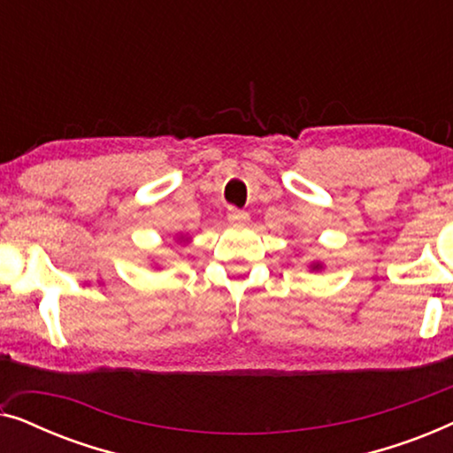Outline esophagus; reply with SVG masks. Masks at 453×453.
Instances as JSON below:
<instances>
[{"label":"esophagus","mask_w":453,"mask_h":453,"mask_svg":"<svg viewBox=\"0 0 453 453\" xmlns=\"http://www.w3.org/2000/svg\"><path fill=\"white\" fill-rule=\"evenodd\" d=\"M226 219H228V222H231V225H239V226H243V225H247V222H250V214L243 212V210L231 208V210H228Z\"/></svg>","instance_id":"34e87169"}]
</instances>
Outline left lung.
Listing matches in <instances>:
<instances>
[{"instance_id": "8db88e82", "label": "left lung", "mask_w": 453, "mask_h": 453, "mask_svg": "<svg viewBox=\"0 0 453 453\" xmlns=\"http://www.w3.org/2000/svg\"><path fill=\"white\" fill-rule=\"evenodd\" d=\"M321 268H324V264H321L319 259H313V262L309 264V270H311V272H319Z\"/></svg>"}]
</instances>
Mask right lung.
I'll return each instance as SVG.
<instances>
[{
  "instance_id": "add662e5",
  "label": "right lung",
  "mask_w": 453,
  "mask_h": 453,
  "mask_svg": "<svg viewBox=\"0 0 453 453\" xmlns=\"http://www.w3.org/2000/svg\"><path fill=\"white\" fill-rule=\"evenodd\" d=\"M175 239H177V243H183V245L189 243V241H191V237H185V234H177Z\"/></svg>"
}]
</instances>
